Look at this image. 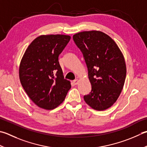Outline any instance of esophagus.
I'll list each match as a JSON object with an SVG mask.
<instances>
[{"label": "esophagus", "mask_w": 147, "mask_h": 147, "mask_svg": "<svg viewBox=\"0 0 147 147\" xmlns=\"http://www.w3.org/2000/svg\"><path fill=\"white\" fill-rule=\"evenodd\" d=\"M73 82V83L74 85H77L78 83H79V80H78V79H76V80H74V81Z\"/></svg>", "instance_id": "1"}]
</instances>
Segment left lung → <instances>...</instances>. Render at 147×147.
<instances>
[{
  "instance_id": "left-lung-1",
  "label": "left lung",
  "mask_w": 147,
  "mask_h": 147,
  "mask_svg": "<svg viewBox=\"0 0 147 147\" xmlns=\"http://www.w3.org/2000/svg\"><path fill=\"white\" fill-rule=\"evenodd\" d=\"M83 55L92 85L84 100L94 110L110 108L119 98L126 76L124 57L117 43L98 30L83 31L73 37Z\"/></svg>"
}]
</instances>
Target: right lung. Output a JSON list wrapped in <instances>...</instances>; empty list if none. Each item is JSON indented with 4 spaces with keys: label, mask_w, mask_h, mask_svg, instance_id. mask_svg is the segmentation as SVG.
Masks as SVG:
<instances>
[{
    "label": "right lung",
    "mask_w": 147,
    "mask_h": 147,
    "mask_svg": "<svg viewBox=\"0 0 147 147\" xmlns=\"http://www.w3.org/2000/svg\"><path fill=\"white\" fill-rule=\"evenodd\" d=\"M71 39L62 34L41 35L28 46L21 60L19 77L30 99L45 110H53L64 101L71 88L64 79L59 56Z\"/></svg>",
    "instance_id": "obj_1"
}]
</instances>
